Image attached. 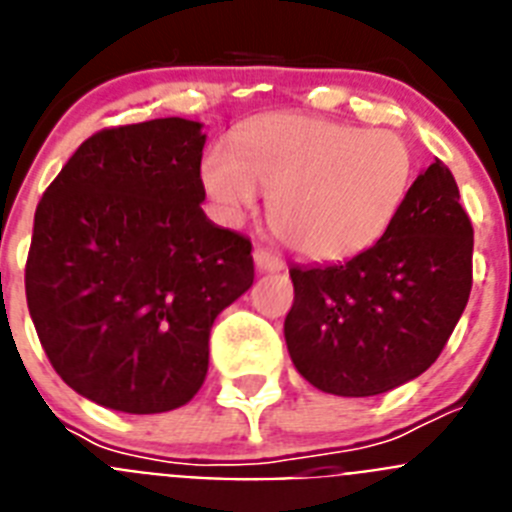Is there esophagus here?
I'll use <instances>...</instances> for the list:
<instances>
[{
	"instance_id": "34e87169",
	"label": "esophagus",
	"mask_w": 512,
	"mask_h": 512,
	"mask_svg": "<svg viewBox=\"0 0 512 512\" xmlns=\"http://www.w3.org/2000/svg\"><path fill=\"white\" fill-rule=\"evenodd\" d=\"M253 264H256V269L259 271H282L284 269L282 256H277V253L269 251V248H256V251H253Z\"/></svg>"
}]
</instances>
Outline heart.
Masks as SVG:
<instances>
[{"label":"heart","mask_w":512,"mask_h":512,"mask_svg":"<svg viewBox=\"0 0 512 512\" xmlns=\"http://www.w3.org/2000/svg\"><path fill=\"white\" fill-rule=\"evenodd\" d=\"M413 182V151L395 130L310 115H266L235 130L233 151L202 158V184L225 220L269 197V228L312 261L359 256L395 223Z\"/></svg>","instance_id":"heart-1"}]
</instances>
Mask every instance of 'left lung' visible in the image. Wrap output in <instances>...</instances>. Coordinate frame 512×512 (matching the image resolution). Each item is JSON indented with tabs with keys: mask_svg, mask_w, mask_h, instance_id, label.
Instances as JSON below:
<instances>
[{
	"mask_svg": "<svg viewBox=\"0 0 512 512\" xmlns=\"http://www.w3.org/2000/svg\"><path fill=\"white\" fill-rule=\"evenodd\" d=\"M474 228L454 174H418L390 230L346 264L292 266L289 356L318 390L390 392L441 356L472 292Z\"/></svg>",
	"mask_w": 512,
	"mask_h": 512,
	"instance_id": "8db88e82",
	"label": "left lung"
}]
</instances>
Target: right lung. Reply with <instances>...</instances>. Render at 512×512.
I'll return each instance as SVG.
<instances>
[{"instance_id":"add662e5","label":"right lung","mask_w":512,"mask_h":512,"mask_svg":"<svg viewBox=\"0 0 512 512\" xmlns=\"http://www.w3.org/2000/svg\"><path fill=\"white\" fill-rule=\"evenodd\" d=\"M200 122L104 128L43 192L25 264L40 346L87 400L151 415L205 382L210 328L253 284L251 241L202 212Z\"/></svg>"}]
</instances>
